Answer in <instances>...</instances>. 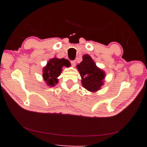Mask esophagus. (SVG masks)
<instances>
[{
  "instance_id": "esophagus-1",
  "label": "esophagus",
  "mask_w": 147,
  "mask_h": 147,
  "mask_svg": "<svg viewBox=\"0 0 147 147\" xmlns=\"http://www.w3.org/2000/svg\"><path fill=\"white\" fill-rule=\"evenodd\" d=\"M71 65H72V66H73V67H74L76 65V61L75 60L71 61Z\"/></svg>"
}]
</instances>
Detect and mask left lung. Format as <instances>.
I'll use <instances>...</instances> for the list:
<instances>
[{"label":"left lung","instance_id":"1","mask_svg":"<svg viewBox=\"0 0 147 147\" xmlns=\"http://www.w3.org/2000/svg\"><path fill=\"white\" fill-rule=\"evenodd\" d=\"M82 78V84L87 90L96 92L103 86L105 73L96 67L91 57L88 54L83 56V60L76 66Z\"/></svg>","mask_w":147,"mask_h":147}]
</instances>
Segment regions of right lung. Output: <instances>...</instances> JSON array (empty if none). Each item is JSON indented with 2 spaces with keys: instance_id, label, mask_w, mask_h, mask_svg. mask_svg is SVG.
<instances>
[{
  "instance_id": "obj_1",
  "label": "right lung",
  "mask_w": 147,
  "mask_h": 147,
  "mask_svg": "<svg viewBox=\"0 0 147 147\" xmlns=\"http://www.w3.org/2000/svg\"><path fill=\"white\" fill-rule=\"evenodd\" d=\"M63 66L69 67L70 62L64 58H54L50 59L43 69V78L47 86L53 87L58 82V77L60 75Z\"/></svg>"
}]
</instances>
